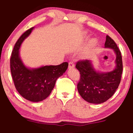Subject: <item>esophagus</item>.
<instances>
[{"label": "esophagus", "mask_w": 133, "mask_h": 133, "mask_svg": "<svg viewBox=\"0 0 133 133\" xmlns=\"http://www.w3.org/2000/svg\"><path fill=\"white\" fill-rule=\"evenodd\" d=\"M74 67V63L72 62H69V65H68V68L69 69H72Z\"/></svg>", "instance_id": "esophagus-1"}]
</instances>
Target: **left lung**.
<instances>
[{
	"mask_svg": "<svg viewBox=\"0 0 133 133\" xmlns=\"http://www.w3.org/2000/svg\"><path fill=\"white\" fill-rule=\"evenodd\" d=\"M105 48L112 49L116 54V66L111 71H96L90 60H82L76 63V68L80 72L78 91L81 97L89 103L99 104L105 102L112 97L121 82L123 70L121 51L115 42L108 35Z\"/></svg>",
	"mask_w": 133,
	"mask_h": 133,
	"instance_id": "obj_1",
	"label": "left lung"
}]
</instances>
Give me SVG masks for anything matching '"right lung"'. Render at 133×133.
Listing matches in <instances>:
<instances>
[{
	"instance_id": "add662e5",
	"label": "right lung",
	"mask_w": 133,
	"mask_h": 133,
	"mask_svg": "<svg viewBox=\"0 0 133 133\" xmlns=\"http://www.w3.org/2000/svg\"><path fill=\"white\" fill-rule=\"evenodd\" d=\"M33 28L32 27L26 31L16 42L11 56L10 68L14 85L19 93L28 101L37 102L48 97L55 86L56 80L66 71L68 63L34 69L25 66L20 58L19 49Z\"/></svg>"
}]
</instances>
